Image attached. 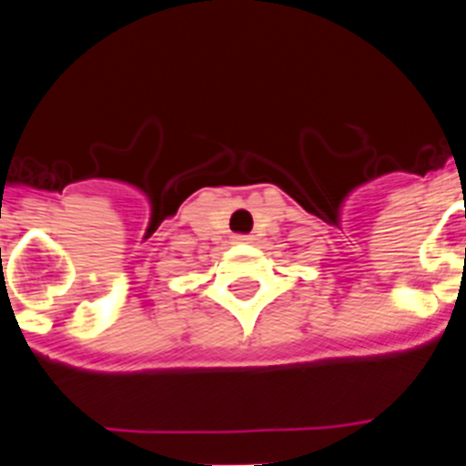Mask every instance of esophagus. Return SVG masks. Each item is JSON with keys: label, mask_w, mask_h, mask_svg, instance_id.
<instances>
[{"label": "esophagus", "mask_w": 466, "mask_h": 466, "mask_svg": "<svg viewBox=\"0 0 466 466\" xmlns=\"http://www.w3.org/2000/svg\"><path fill=\"white\" fill-rule=\"evenodd\" d=\"M234 241H237V243H250L252 237H250V234H237V237H234Z\"/></svg>", "instance_id": "obj_1"}]
</instances>
